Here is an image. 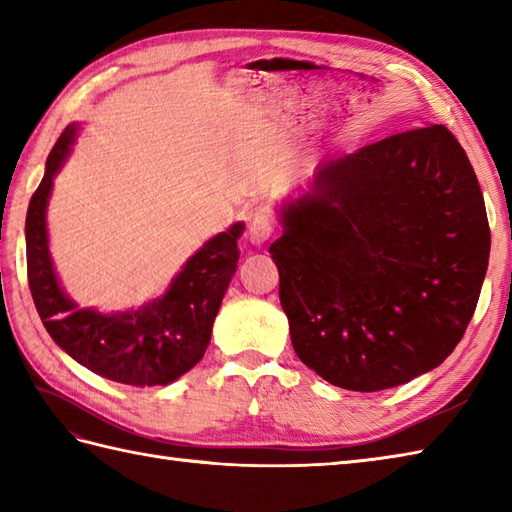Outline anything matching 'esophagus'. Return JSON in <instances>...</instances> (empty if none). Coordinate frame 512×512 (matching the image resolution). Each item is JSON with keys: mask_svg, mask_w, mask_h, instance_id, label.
I'll use <instances>...</instances> for the list:
<instances>
[{"mask_svg": "<svg viewBox=\"0 0 512 512\" xmlns=\"http://www.w3.org/2000/svg\"><path fill=\"white\" fill-rule=\"evenodd\" d=\"M275 233V220L266 211H259L253 215V220L248 224V239L253 244H264L268 237Z\"/></svg>", "mask_w": 512, "mask_h": 512, "instance_id": "1", "label": "esophagus"}]
</instances>
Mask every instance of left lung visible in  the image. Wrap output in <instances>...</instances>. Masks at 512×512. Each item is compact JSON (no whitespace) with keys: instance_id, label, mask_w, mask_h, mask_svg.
Instances as JSON below:
<instances>
[{"instance_id":"left-lung-1","label":"left lung","mask_w":512,"mask_h":512,"mask_svg":"<svg viewBox=\"0 0 512 512\" xmlns=\"http://www.w3.org/2000/svg\"><path fill=\"white\" fill-rule=\"evenodd\" d=\"M270 246L301 363L380 391L438 367L469 328L491 253L480 182L447 127L330 160Z\"/></svg>"}]
</instances>
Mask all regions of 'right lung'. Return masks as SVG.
Listing matches in <instances>:
<instances>
[{"label": "right lung", "mask_w": 512, "mask_h": 512, "mask_svg": "<svg viewBox=\"0 0 512 512\" xmlns=\"http://www.w3.org/2000/svg\"><path fill=\"white\" fill-rule=\"evenodd\" d=\"M74 132V125L63 129L48 156L43 180L28 204L26 264L32 301L54 343L76 363L114 383L169 385L200 363L209 347L215 314L237 268V237L242 235V224L206 242L173 279L167 295L143 310L110 317L79 310L57 284L46 233L52 178L68 154Z\"/></svg>", "instance_id": "add662e5"}]
</instances>
